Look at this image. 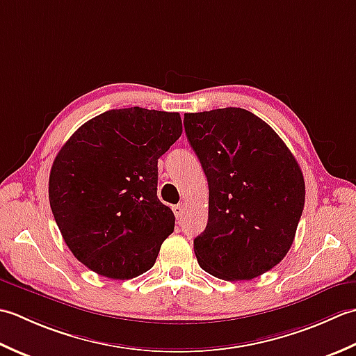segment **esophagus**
I'll use <instances>...</instances> for the list:
<instances>
[{
  "label": "esophagus",
  "instance_id": "34e87169",
  "mask_svg": "<svg viewBox=\"0 0 356 356\" xmlns=\"http://www.w3.org/2000/svg\"><path fill=\"white\" fill-rule=\"evenodd\" d=\"M173 213H175V216L179 220L181 216H183V213H184V202H179V204H177L175 207H173Z\"/></svg>",
  "mask_w": 356,
  "mask_h": 356
}]
</instances>
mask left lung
I'll use <instances>...</instances> for the list:
<instances>
[{"instance_id": "1", "label": "left lung", "mask_w": 356, "mask_h": 356, "mask_svg": "<svg viewBox=\"0 0 356 356\" xmlns=\"http://www.w3.org/2000/svg\"><path fill=\"white\" fill-rule=\"evenodd\" d=\"M188 144L209 184V220L193 249L202 270L253 280L281 263L306 198L292 152L257 115L239 107L184 113Z\"/></svg>"}]
</instances>
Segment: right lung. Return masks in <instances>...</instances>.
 <instances>
[{"label":"right lung","instance_id":"right-lung-1","mask_svg":"<svg viewBox=\"0 0 356 356\" xmlns=\"http://www.w3.org/2000/svg\"><path fill=\"white\" fill-rule=\"evenodd\" d=\"M183 134L177 112L115 108L58 152L49 201L67 248L92 272L130 280L152 269L175 215L156 197L158 158Z\"/></svg>","mask_w":356,"mask_h":356}]
</instances>
